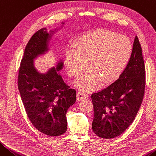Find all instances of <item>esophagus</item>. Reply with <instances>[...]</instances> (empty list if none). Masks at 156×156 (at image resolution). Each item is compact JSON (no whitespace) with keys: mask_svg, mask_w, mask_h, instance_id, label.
Masks as SVG:
<instances>
[{"mask_svg":"<svg viewBox=\"0 0 156 156\" xmlns=\"http://www.w3.org/2000/svg\"><path fill=\"white\" fill-rule=\"evenodd\" d=\"M88 98V94H86V93H83V92H78L77 94H76V99L77 100H82V99H86Z\"/></svg>","mask_w":156,"mask_h":156,"instance_id":"1","label":"esophagus"}]
</instances>
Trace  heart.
Masks as SVG:
<instances>
[{
	"instance_id": "heart-1",
	"label": "heart",
	"mask_w": 156,
	"mask_h": 156,
	"mask_svg": "<svg viewBox=\"0 0 156 156\" xmlns=\"http://www.w3.org/2000/svg\"><path fill=\"white\" fill-rule=\"evenodd\" d=\"M131 51V43L126 37L97 30L81 36L75 46L66 49V68L70 77L76 78L87 63L88 68L76 86L84 92L91 91L99 81L104 84L115 80L126 67Z\"/></svg>"
}]
</instances>
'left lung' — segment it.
Returning <instances> with one entry per match:
<instances>
[{"instance_id": "left-lung-1", "label": "left lung", "mask_w": 156, "mask_h": 156, "mask_svg": "<svg viewBox=\"0 0 156 156\" xmlns=\"http://www.w3.org/2000/svg\"><path fill=\"white\" fill-rule=\"evenodd\" d=\"M145 88V66L136 36L128 64L116 81L91 95L93 132L99 137L120 136L132 124L142 104Z\"/></svg>"}]
</instances>
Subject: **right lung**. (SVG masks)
Here are the masks:
<instances>
[{
    "instance_id": "obj_1",
    "label": "right lung",
    "mask_w": 156,
    "mask_h": 156,
    "mask_svg": "<svg viewBox=\"0 0 156 156\" xmlns=\"http://www.w3.org/2000/svg\"><path fill=\"white\" fill-rule=\"evenodd\" d=\"M55 31L45 27L34 33L25 47L18 76L27 117L38 131L50 136H59L66 131V112L76 101V90L58 73L63 68L62 61L45 73H39L34 64V59L49 50L48 43Z\"/></svg>"
}]
</instances>
